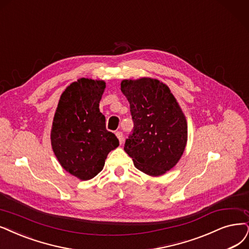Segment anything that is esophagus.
<instances>
[{
	"label": "esophagus",
	"instance_id": "34e87169",
	"mask_svg": "<svg viewBox=\"0 0 249 249\" xmlns=\"http://www.w3.org/2000/svg\"><path fill=\"white\" fill-rule=\"evenodd\" d=\"M116 135H117V137H118V140H119L120 143H122V142H124V135H123V133H122L121 131H117V132H116Z\"/></svg>",
	"mask_w": 249,
	"mask_h": 249
}]
</instances>
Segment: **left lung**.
<instances>
[{
    "instance_id": "obj_1",
    "label": "left lung",
    "mask_w": 249,
    "mask_h": 249,
    "mask_svg": "<svg viewBox=\"0 0 249 249\" xmlns=\"http://www.w3.org/2000/svg\"><path fill=\"white\" fill-rule=\"evenodd\" d=\"M121 91L129 101L134 125L124 150L137 169L152 177L162 176L185 151L186 117L170 89L156 79L124 80Z\"/></svg>"
}]
</instances>
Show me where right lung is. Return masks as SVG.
I'll list each match as a JSON object with an SVG mask.
<instances>
[{
	"label": "right lung",
	"mask_w": 249,
	"mask_h": 249,
	"mask_svg": "<svg viewBox=\"0 0 249 249\" xmlns=\"http://www.w3.org/2000/svg\"><path fill=\"white\" fill-rule=\"evenodd\" d=\"M105 88L104 81L82 78L71 83L61 94L53 119V152L61 166L82 180L97 176L107 154L119 145L99 110Z\"/></svg>",
	"instance_id": "obj_1"
}]
</instances>
